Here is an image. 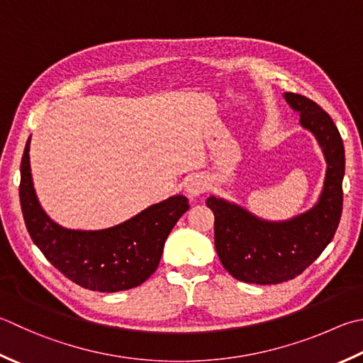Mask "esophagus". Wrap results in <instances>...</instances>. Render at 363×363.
I'll return each mask as SVG.
<instances>
[{
    "instance_id": "34e87169",
    "label": "esophagus",
    "mask_w": 363,
    "mask_h": 363,
    "mask_svg": "<svg viewBox=\"0 0 363 363\" xmlns=\"http://www.w3.org/2000/svg\"><path fill=\"white\" fill-rule=\"evenodd\" d=\"M206 190H208V181H206L203 176L190 177L187 186H186V191L190 198L200 196Z\"/></svg>"
}]
</instances>
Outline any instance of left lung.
I'll return each mask as SVG.
<instances>
[{"label":"left lung","mask_w":363,"mask_h":363,"mask_svg":"<svg viewBox=\"0 0 363 363\" xmlns=\"http://www.w3.org/2000/svg\"><path fill=\"white\" fill-rule=\"evenodd\" d=\"M299 113V123L313 133L324 154L325 176L318 201L288 220H266L211 195L206 204L216 217V250L234 279L257 285H277L302 274L335 234L343 208L345 146L337 125L321 106L294 92L283 94Z\"/></svg>","instance_id":"left-lung-1"}]
</instances>
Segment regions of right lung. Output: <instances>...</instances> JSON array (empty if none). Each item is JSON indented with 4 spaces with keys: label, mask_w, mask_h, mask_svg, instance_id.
<instances>
[{
    "label": "right lung",
    "mask_w": 363,
    "mask_h": 363,
    "mask_svg": "<svg viewBox=\"0 0 363 363\" xmlns=\"http://www.w3.org/2000/svg\"><path fill=\"white\" fill-rule=\"evenodd\" d=\"M28 138L20 165V204L33 242L61 274L91 291L116 293L141 285L157 269L163 245L189 209L184 195L160 203L105 230H70L56 223L35 195Z\"/></svg>",
    "instance_id": "1"
}]
</instances>
